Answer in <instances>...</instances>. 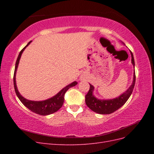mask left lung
<instances>
[{"label": "left lung", "instance_id": "1", "mask_svg": "<svg viewBox=\"0 0 154 154\" xmlns=\"http://www.w3.org/2000/svg\"><path fill=\"white\" fill-rule=\"evenodd\" d=\"M132 57V63L134 67L135 62L132 53L130 51ZM136 83V74L134 72V78L132 84L126 91L123 94L118 97L111 100H99L93 95L94 87L90 84V88L87 94L85 95V103L87 106L92 111L100 114H109L114 112L116 110L122 107L128 100L132 94Z\"/></svg>", "mask_w": 154, "mask_h": 154}]
</instances>
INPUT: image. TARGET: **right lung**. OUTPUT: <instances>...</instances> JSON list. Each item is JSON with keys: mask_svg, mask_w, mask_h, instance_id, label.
Segmentation results:
<instances>
[{"mask_svg": "<svg viewBox=\"0 0 154 154\" xmlns=\"http://www.w3.org/2000/svg\"><path fill=\"white\" fill-rule=\"evenodd\" d=\"M31 42V41H30L27 44L25 47L23 48L21 51L20 52L19 54H18V57L17 58V62L15 63V72H14V76H13V83H14V88H15V91L16 92V94L17 97H18V99L20 100L22 103L24 104V106H26L27 109H29L30 110H31L33 112L39 114L41 116H47L53 113L56 112L58 111L61 107L62 106L63 104V101H64V96L65 94H66V91L72 87L75 86L76 85L78 84V83L76 82H74L71 83V84L68 85L66 87H64L57 94H56L53 97H51V98L44 100V101H31V100H28L26 98H24V97L22 96L21 94L18 92L17 87V84H16V72H17V67L18 66V63H19L20 59L21 57V55L23 53V51H24V49L26 48L27 46H28L30 43Z\"/></svg>", "mask_w": 154, "mask_h": 154, "instance_id": "obj_1", "label": "right lung"}]
</instances>
